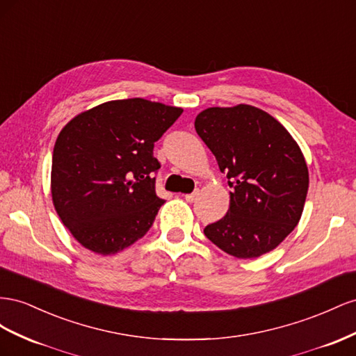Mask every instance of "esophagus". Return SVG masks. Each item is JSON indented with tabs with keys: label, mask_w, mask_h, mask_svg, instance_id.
<instances>
[{
	"label": "esophagus",
	"mask_w": 356,
	"mask_h": 356,
	"mask_svg": "<svg viewBox=\"0 0 356 356\" xmlns=\"http://www.w3.org/2000/svg\"><path fill=\"white\" fill-rule=\"evenodd\" d=\"M198 192H200V191H194V192H192V194H186V195H185V200H186L188 202H192V201H194V200L197 198Z\"/></svg>",
	"instance_id": "1"
}]
</instances>
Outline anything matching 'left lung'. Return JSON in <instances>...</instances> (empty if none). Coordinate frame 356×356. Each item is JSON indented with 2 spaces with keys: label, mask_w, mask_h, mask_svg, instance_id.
Listing matches in <instances>:
<instances>
[{
  "label": "left lung",
  "mask_w": 356,
  "mask_h": 356,
  "mask_svg": "<svg viewBox=\"0 0 356 356\" xmlns=\"http://www.w3.org/2000/svg\"><path fill=\"white\" fill-rule=\"evenodd\" d=\"M195 129L232 189L227 215L204 228L206 237L240 259L277 248L297 227L307 197L309 170L297 141L248 104L202 110Z\"/></svg>",
  "instance_id": "obj_1"
}]
</instances>
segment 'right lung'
Returning a JSON list of instances; mask_svg holds the SVG:
<instances>
[{
    "label": "right lung",
    "mask_w": 356,
    "mask_h": 356,
    "mask_svg": "<svg viewBox=\"0 0 356 356\" xmlns=\"http://www.w3.org/2000/svg\"><path fill=\"white\" fill-rule=\"evenodd\" d=\"M181 108L143 98L116 99L71 119L52 156V200L83 248L113 255L143 237L164 200L154 146Z\"/></svg>",
    "instance_id": "obj_1"
}]
</instances>
